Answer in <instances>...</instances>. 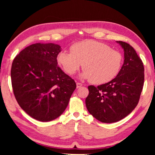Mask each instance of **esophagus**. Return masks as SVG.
Here are the masks:
<instances>
[{"label": "esophagus", "mask_w": 155, "mask_h": 155, "mask_svg": "<svg viewBox=\"0 0 155 155\" xmlns=\"http://www.w3.org/2000/svg\"><path fill=\"white\" fill-rule=\"evenodd\" d=\"M82 85H83L82 83H77V88L81 87Z\"/></svg>", "instance_id": "1"}]
</instances>
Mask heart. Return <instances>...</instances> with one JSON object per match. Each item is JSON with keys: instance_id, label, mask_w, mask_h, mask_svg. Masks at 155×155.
Masks as SVG:
<instances>
[{"instance_id": "b5f03b06", "label": "heart", "mask_w": 155, "mask_h": 155, "mask_svg": "<svg viewBox=\"0 0 155 155\" xmlns=\"http://www.w3.org/2000/svg\"><path fill=\"white\" fill-rule=\"evenodd\" d=\"M70 52L62 51L57 59L69 75L77 72L83 64L82 77L94 84H104L117 77L121 70L123 55L106 44L87 40L75 43Z\"/></svg>"}]
</instances>
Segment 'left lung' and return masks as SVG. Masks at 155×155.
<instances>
[{
    "label": "left lung",
    "mask_w": 155,
    "mask_h": 155,
    "mask_svg": "<svg viewBox=\"0 0 155 155\" xmlns=\"http://www.w3.org/2000/svg\"><path fill=\"white\" fill-rule=\"evenodd\" d=\"M124 61L119 74L109 83L88 86L85 104L93 117L104 123L120 121L133 111L140 101L144 82L143 64L130 44L118 41Z\"/></svg>",
    "instance_id": "1"
}]
</instances>
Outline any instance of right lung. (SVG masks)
Returning a JSON list of instances; mask_svg holds the SVG:
<instances>
[{
  "label": "right lung",
  "mask_w": 155,
  "mask_h": 155,
  "mask_svg": "<svg viewBox=\"0 0 155 155\" xmlns=\"http://www.w3.org/2000/svg\"><path fill=\"white\" fill-rule=\"evenodd\" d=\"M61 47L34 44L13 61L11 78L18 103L33 118L41 122L56 119L65 111L77 84L57 65Z\"/></svg>",
  "instance_id": "obj_1"
}]
</instances>
